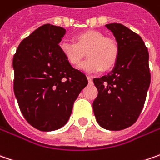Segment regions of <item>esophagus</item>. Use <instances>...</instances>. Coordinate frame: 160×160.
<instances>
[{"label":"esophagus","mask_w":160,"mask_h":160,"mask_svg":"<svg viewBox=\"0 0 160 160\" xmlns=\"http://www.w3.org/2000/svg\"><path fill=\"white\" fill-rule=\"evenodd\" d=\"M87 79H88V83H92V78L89 76H87Z\"/></svg>","instance_id":"1"}]
</instances>
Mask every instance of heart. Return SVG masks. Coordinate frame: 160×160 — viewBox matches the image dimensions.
<instances>
[{"label": "heart", "mask_w": 160, "mask_h": 160, "mask_svg": "<svg viewBox=\"0 0 160 160\" xmlns=\"http://www.w3.org/2000/svg\"><path fill=\"white\" fill-rule=\"evenodd\" d=\"M59 50L68 63L74 67L78 66L86 52L88 58L79 66V68L88 73L112 68L119 55L118 43L95 30L78 33L75 36V42L62 41Z\"/></svg>", "instance_id": "1"}]
</instances>
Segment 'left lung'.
<instances>
[{
  "mask_svg": "<svg viewBox=\"0 0 160 160\" xmlns=\"http://www.w3.org/2000/svg\"><path fill=\"white\" fill-rule=\"evenodd\" d=\"M118 42L119 55L107 76L94 78L98 96L92 103L100 126L119 131L133 125L142 110L151 83L149 52L141 36L125 26L106 25Z\"/></svg>",
  "mask_w": 160,
  "mask_h": 160,
  "instance_id": "1",
  "label": "left lung"
}]
</instances>
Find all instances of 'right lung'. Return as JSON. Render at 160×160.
I'll use <instances>...</instances> for the list:
<instances>
[{"label":"right lung","instance_id":"obj_1","mask_svg":"<svg viewBox=\"0 0 160 160\" xmlns=\"http://www.w3.org/2000/svg\"><path fill=\"white\" fill-rule=\"evenodd\" d=\"M65 33L63 28L45 24L22 41L13 57V89L20 111L43 132L64 126L88 83L60 52L58 43Z\"/></svg>","mask_w":160,"mask_h":160}]
</instances>
